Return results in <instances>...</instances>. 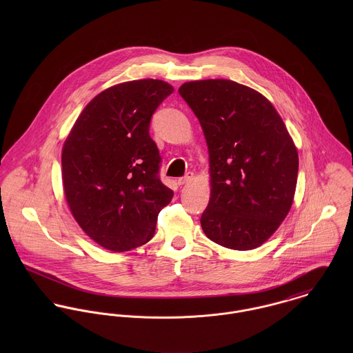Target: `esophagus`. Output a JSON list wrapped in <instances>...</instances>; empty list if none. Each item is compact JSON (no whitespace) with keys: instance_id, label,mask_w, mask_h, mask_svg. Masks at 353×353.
I'll list each match as a JSON object with an SVG mask.
<instances>
[{"instance_id":"obj_1","label":"esophagus","mask_w":353,"mask_h":353,"mask_svg":"<svg viewBox=\"0 0 353 353\" xmlns=\"http://www.w3.org/2000/svg\"><path fill=\"white\" fill-rule=\"evenodd\" d=\"M193 176H194V174H193V172H188L185 176H182V178H179V179H178V183H179V185H186V183L192 182Z\"/></svg>"}]
</instances>
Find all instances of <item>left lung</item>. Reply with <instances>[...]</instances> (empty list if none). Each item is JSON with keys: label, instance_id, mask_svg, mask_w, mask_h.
I'll return each instance as SVG.
<instances>
[{"label": "left lung", "instance_id": "left-lung-1", "mask_svg": "<svg viewBox=\"0 0 353 353\" xmlns=\"http://www.w3.org/2000/svg\"><path fill=\"white\" fill-rule=\"evenodd\" d=\"M178 92L209 151L205 235L232 250L261 246L287 217L298 181V151L281 117L263 95L231 80L190 81Z\"/></svg>", "mask_w": 353, "mask_h": 353}]
</instances>
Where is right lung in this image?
Returning a JSON list of instances; mask_svg holds the SVG:
<instances>
[{"label": "right lung", "mask_w": 353, "mask_h": 353, "mask_svg": "<svg viewBox=\"0 0 353 353\" xmlns=\"http://www.w3.org/2000/svg\"><path fill=\"white\" fill-rule=\"evenodd\" d=\"M174 88L134 80L90 101L62 148V181L70 212L101 248L128 252L150 242L159 212L174 192L159 176L160 153L150 136L154 110Z\"/></svg>", "instance_id": "add662e5"}]
</instances>
